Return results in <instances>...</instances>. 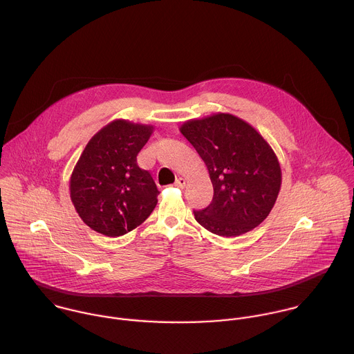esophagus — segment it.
Wrapping results in <instances>:
<instances>
[{
  "label": "esophagus",
  "instance_id": "1",
  "mask_svg": "<svg viewBox=\"0 0 354 354\" xmlns=\"http://www.w3.org/2000/svg\"><path fill=\"white\" fill-rule=\"evenodd\" d=\"M174 187H177V188H184V187H185V180H184L183 177L177 178L176 183H174Z\"/></svg>",
  "mask_w": 354,
  "mask_h": 354
}]
</instances>
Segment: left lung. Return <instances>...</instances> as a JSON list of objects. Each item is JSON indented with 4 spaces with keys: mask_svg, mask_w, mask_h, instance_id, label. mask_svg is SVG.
<instances>
[{
    "mask_svg": "<svg viewBox=\"0 0 354 354\" xmlns=\"http://www.w3.org/2000/svg\"><path fill=\"white\" fill-rule=\"evenodd\" d=\"M207 166L213 202L195 220L214 235L252 231L273 209L281 169L269 142L250 123L228 113L189 119L180 126Z\"/></svg>",
    "mask_w": 354,
    "mask_h": 354,
    "instance_id": "8db88e82",
    "label": "left lung"
}]
</instances>
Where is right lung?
Segmentation results:
<instances>
[{
  "mask_svg": "<svg viewBox=\"0 0 354 354\" xmlns=\"http://www.w3.org/2000/svg\"><path fill=\"white\" fill-rule=\"evenodd\" d=\"M153 131L152 124L115 119L86 144L70 177V198L81 220L110 237L141 225L158 203V188L137 153Z\"/></svg>",
  "mask_w": 354,
  "mask_h": 354,
  "instance_id": "add662e5",
  "label": "right lung"
}]
</instances>
